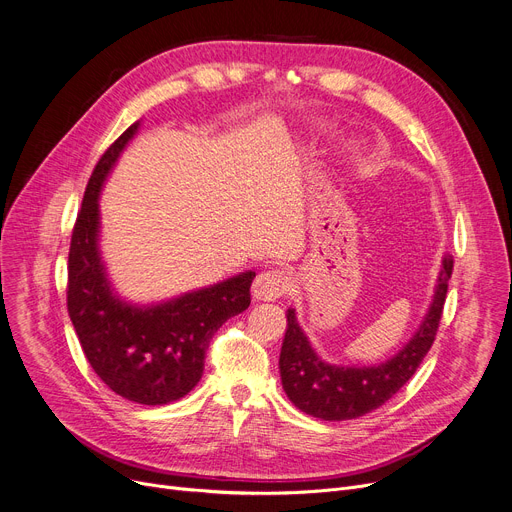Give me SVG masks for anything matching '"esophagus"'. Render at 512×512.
I'll return each mask as SVG.
<instances>
[{
  "label": "esophagus",
  "mask_w": 512,
  "mask_h": 512,
  "mask_svg": "<svg viewBox=\"0 0 512 512\" xmlns=\"http://www.w3.org/2000/svg\"><path fill=\"white\" fill-rule=\"evenodd\" d=\"M254 297L264 299V302H273V299L281 297L289 291V277L281 268H268L254 279L252 285Z\"/></svg>",
  "instance_id": "esophagus-1"
}]
</instances>
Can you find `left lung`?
<instances>
[{
    "mask_svg": "<svg viewBox=\"0 0 512 512\" xmlns=\"http://www.w3.org/2000/svg\"><path fill=\"white\" fill-rule=\"evenodd\" d=\"M450 275H453V256H444L432 306L422 326L393 359L378 366L347 368L324 362L312 349L304 330L299 328L295 312L287 310L279 370L289 401L324 422H345V419L362 417L393 399L424 362L436 339Z\"/></svg>",
    "mask_w": 512,
    "mask_h": 512,
    "instance_id": "obj_1",
    "label": "left lung"
}]
</instances>
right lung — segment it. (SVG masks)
<instances>
[{
  "label": "right lung",
  "instance_id": "obj_1",
  "mask_svg": "<svg viewBox=\"0 0 512 512\" xmlns=\"http://www.w3.org/2000/svg\"><path fill=\"white\" fill-rule=\"evenodd\" d=\"M136 130L138 124H132L105 150L86 184L68 254V314L90 368L115 395L140 405H165L198 384L210 339L250 306L256 273L157 306H132L113 293L97 246L99 192Z\"/></svg>",
  "mask_w": 512,
  "mask_h": 512
}]
</instances>
